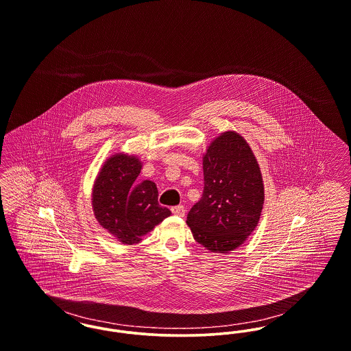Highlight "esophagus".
I'll list each match as a JSON object with an SVG mask.
<instances>
[{
    "label": "esophagus",
    "instance_id": "esophagus-1",
    "mask_svg": "<svg viewBox=\"0 0 351 351\" xmlns=\"http://www.w3.org/2000/svg\"><path fill=\"white\" fill-rule=\"evenodd\" d=\"M171 213L176 215V216H184V213H186V210H184V207L183 206H176V207H171Z\"/></svg>",
    "mask_w": 351,
    "mask_h": 351
}]
</instances>
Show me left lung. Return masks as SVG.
I'll use <instances>...</instances> for the list:
<instances>
[{
  "mask_svg": "<svg viewBox=\"0 0 351 351\" xmlns=\"http://www.w3.org/2000/svg\"><path fill=\"white\" fill-rule=\"evenodd\" d=\"M204 190L187 214L195 241L214 253H229L256 229L265 191L257 158L244 137L223 132L203 157Z\"/></svg>",
  "mask_w": 351,
  "mask_h": 351,
  "instance_id": "left-lung-1",
  "label": "left lung"
}]
</instances>
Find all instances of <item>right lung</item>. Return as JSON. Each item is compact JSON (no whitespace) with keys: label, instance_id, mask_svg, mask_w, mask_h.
Returning <instances> with one entry per match:
<instances>
[{"label":"right lung","instance_id":"add662e5","mask_svg":"<svg viewBox=\"0 0 351 351\" xmlns=\"http://www.w3.org/2000/svg\"><path fill=\"white\" fill-rule=\"evenodd\" d=\"M136 156L115 153L107 158L93 186V213L102 228L122 244H138L170 210L158 204L152 181L136 182L141 170Z\"/></svg>","mask_w":351,"mask_h":351}]
</instances>
